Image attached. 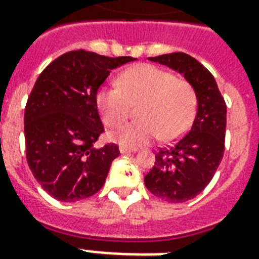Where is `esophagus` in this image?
I'll use <instances>...</instances> for the list:
<instances>
[{
  "instance_id": "esophagus-1",
  "label": "esophagus",
  "mask_w": 259,
  "mask_h": 259,
  "mask_svg": "<svg viewBox=\"0 0 259 259\" xmlns=\"http://www.w3.org/2000/svg\"><path fill=\"white\" fill-rule=\"evenodd\" d=\"M119 151L122 152V154H129V152H135L136 148H127V147H120V148H119Z\"/></svg>"
}]
</instances>
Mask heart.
Masks as SVG:
<instances>
[{
    "mask_svg": "<svg viewBox=\"0 0 259 259\" xmlns=\"http://www.w3.org/2000/svg\"><path fill=\"white\" fill-rule=\"evenodd\" d=\"M118 87H101L96 104L108 127H115L130 115L135 105L139 119L111 133L123 147L146 146L161 137L172 141L189 129L197 108V94L190 81L175 77L165 69L139 64L124 69L116 79Z\"/></svg>",
    "mask_w": 259,
    "mask_h": 259,
    "instance_id": "b5f03b06",
    "label": "heart"
}]
</instances>
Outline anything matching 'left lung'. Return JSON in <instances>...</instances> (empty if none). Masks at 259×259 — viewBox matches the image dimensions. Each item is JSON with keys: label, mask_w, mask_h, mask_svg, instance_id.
Listing matches in <instances>:
<instances>
[{"label": "left lung", "mask_w": 259, "mask_h": 259, "mask_svg": "<svg viewBox=\"0 0 259 259\" xmlns=\"http://www.w3.org/2000/svg\"><path fill=\"white\" fill-rule=\"evenodd\" d=\"M178 70L197 94V113L189 133L174 146L159 148L144 183L152 194L172 204L198 195L222 161L226 133V104L211 72L185 53L150 57Z\"/></svg>", "instance_id": "1"}]
</instances>
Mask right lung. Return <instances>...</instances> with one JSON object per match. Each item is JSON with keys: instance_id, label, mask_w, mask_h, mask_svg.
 <instances>
[{"instance_id": "right-lung-1", "label": "right lung", "mask_w": 259, "mask_h": 259, "mask_svg": "<svg viewBox=\"0 0 259 259\" xmlns=\"http://www.w3.org/2000/svg\"><path fill=\"white\" fill-rule=\"evenodd\" d=\"M69 51L53 61L34 83L25 108L26 159L48 194L76 202L101 189L119 147L94 148L104 132L97 91L111 70L135 61Z\"/></svg>"}]
</instances>
